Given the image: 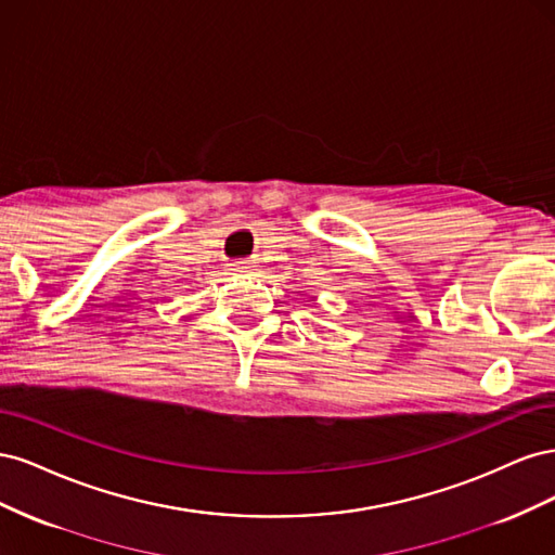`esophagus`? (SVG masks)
Instances as JSON below:
<instances>
[{
    "label": "esophagus",
    "instance_id": "esophagus-1",
    "mask_svg": "<svg viewBox=\"0 0 555 555\" xmlns=\"http://www.w3.org/2000/svg\"><path fill=\"white\" fill-rule=\"evenodd\" d=\"M231 271L233 273H247V271H251V263L249 261H236V263H231Z\"/></svg>",
    "mask_w": 555,
    "mask_h": 555
}]
</instances>
